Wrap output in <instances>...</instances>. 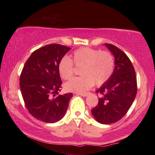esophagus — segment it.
<instances>
[{"label": "esophagus", "mask_w": 155, "mask_h": 155, "mask_svg": "<svg viewBox=\"0 0 155 155\" xmlns=\"http://www.w3.org/2000/svg\"><path fill=\"white\" fill-rule=\"evenodd\" d=\"M77 95H79V96H83V97H86L88 95V94L87 93H84V94H77Z\"/></svg>", "instance_id": "obj_1"}]
</instances>
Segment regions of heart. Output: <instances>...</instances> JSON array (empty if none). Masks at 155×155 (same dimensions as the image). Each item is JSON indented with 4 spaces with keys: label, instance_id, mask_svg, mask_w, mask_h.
I'll return each instance as SVG.
<instances>
[{
    "label": "heart",
    "instance_id": "heart-1",
    "mask_svg": "<svg viewBox=\"0 0 155 155\" xmlns=\"http://www.w3.org/2000/svg\"><path fill=\"white\" fill-rule=\"evenodd\" d=\"M74 63L76 67H81V77L74 78L64 84L67 91L83 93L94 85L101 86L108 81L114 69V59L111 53L101 49L83 47L73 53L71 59L67 56L59 61L58 70L63 79L73 76Z\"/></svg>",
    "mask_w": 155,
    "mask_h": 155
}]
</instances>
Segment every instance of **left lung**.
<instances>
[{
	"label": "left lung",
	"instance_id": "left-lung-1",
	"mask_svg": "<svg viewBox=\"0 0 155 155\" xmlns=\"http://www.w3.org/2000/svg\"><path fill=\"white\" fill-rule=\"evenodd\" d=\"M104 45L114 56L115 68L108 81L96 91L102 96L91 113L97 122L109 125L120 120L130 108L137 94V78L127 55L114 45Z\"/></svg>",
	"mask_w": 155,
	"mask_h": 155
}]
</instances>
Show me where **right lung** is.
<instances>
[{
  "label": "right lung",
  "instance_id": "obj_1",
  "mask_svg": "<svg viewBox=\"0 0 155 155\" xmlns=\"http://www.w3.org/2000/svg\"><path fill=\"white\" fill-rule=\"evenodd\" d=\"M71 48L51 44L33 51L25 64L20 88L29 113L47 123L58 122L64 116L71 93L59 94L61 88L58 64Z\"/></svg>",
  "mask_w": 155,
  "mask_h": 155
}]
</instances>
